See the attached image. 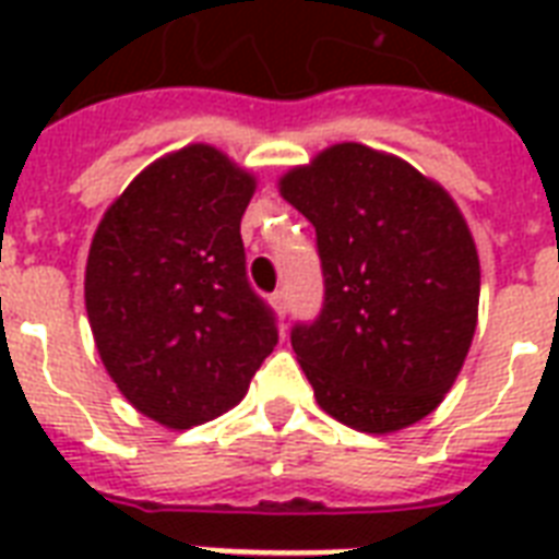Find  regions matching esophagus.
I'll list each match as a JSON object with an SVG mask.
<instances>
[{"mask_svg": "<svg viewBox=\"0 0 559 559\" xmlns=\"http://www.w3.org/2000/svg\"><path fill=\"white\" fill-rule=\"evenodd\" d=\"M272 307L278 310V316H287V310H289L287 289H275V293H272Z\"/></svg>", "mask_w": 559, "mask_h": 559, "instance_id": "1", "label": "esophagus"}]
</instances>
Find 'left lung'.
<instances>
[{"instance_id": "left-lung-1", "label": "left lung", "mask_w": 559, "mask_h": 559, "mask_svg": "<svg viewBox=\"0 0 559 559\" xmlns=\"http://www.w3.org/2000/svg\"><path fill=\"white\" fill-rule=\"evenodd\" d=\"M281 193L313 223L322 261V310L289 331L319 406L359 432L417 424L476 333L481 272L461 211L366 144H333L289 170Z\"/></svg>"}]
</instances>
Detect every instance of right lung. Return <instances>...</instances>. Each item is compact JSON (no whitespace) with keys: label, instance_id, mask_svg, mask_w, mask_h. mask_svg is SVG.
Masks as SVG:
<instances>
[{"label":"right lung","instance_id":"obj_1","mask_svg":"<svg viewBox=\"0 0 559 559\" xmlns=\"http://www.w3.org/2000/svg\"><path fill=\"white\" fill-rule=\"evenodd\" d=\"M254 179L209 144L139 174L100 219L86 261L98 354L130 403L191 429L243 400L278 345L246 275L240 217Z\"/></svg>","mask_w":559,"mask_h":559}]
</instances>
